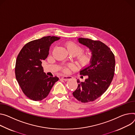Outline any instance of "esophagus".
<instances>
[{"label": "esophagus", "mask_w": 135, "mask_h": 135, "mask_svg": "<svg viewBox=\"0 0 135 135\" xmlns=\"http://www.w3.org/2000/svg\"><path fill=\"white\" fill-rule=\"evenodd\" d=\"M61 78H62L64 81H68V80L71 79V76H63Z\"/></svg>", "instance_id": "esophagus-1"}]
</instances>
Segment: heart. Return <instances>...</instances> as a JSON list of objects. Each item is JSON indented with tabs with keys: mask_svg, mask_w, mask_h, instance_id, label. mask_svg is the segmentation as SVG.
<instances>
[{
	"mask_svg": "<svg viewBox=\"0 0 135 135\" xmlns=\"http://www.w3.org/2000/svg\"><path fill=\"white\" fill-rule=\"evenodd\" d=\"M66 47L69 53L71 55L74 56L78 55V62L80 66L83 67L86 66L91 62L93 57L92 54L90 53H82L84 49L81 46L75 42H69L66 44ZM69 67L71 68L74 67L73 65H69ZM64 70L65 71H67V68H64Z\"/></svg>",
	"mask_w": 135,
	"mask_h": 135,
	"instance_id": "obj_1",
	"label": "heart"
}]
</instances>
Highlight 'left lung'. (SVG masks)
Segmentation results:
<instances>
[{"label": "left lung", "instance_id": "left-lung-1", "mask_svg": "<svg viewBox=\"0 0 135 135\" xmlns=\"http://www.w3.org/2000/svg\"><path fill=\"white\" fill-rule=\"evenodd\" d=\"M78 41L89 49L93 57L90 64L80 71L87 78L84 82L77 80L78 87L73 95L78 101L87 103L98 99L108 88L114 75L115 59L110 49L100 41L81 38Z\"/></svg>", "mask_w": 135, "mask_h": 135}]
</instances>
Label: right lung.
Segmentation results:
<instances>
[{
	"label": "right lung",
	"mask_w": 135,
	"mask_h": 135,
	"mask_svg": "<svg viewBox=\"0 0 135 135\" xmlns=\"http://www.w3.org/2000/svg\"><path fill=\"white\" fill-rule=\"evenodd\" d=\"M60 39L47 36L30 41L22 47L17 56L16 79L23 93L32 100L38 101L45 99L59 80L56 76H47L41 64L48 56L51 45Z\"/></svg>",
	"instance_id": "obj_1"
}]
</instances>
